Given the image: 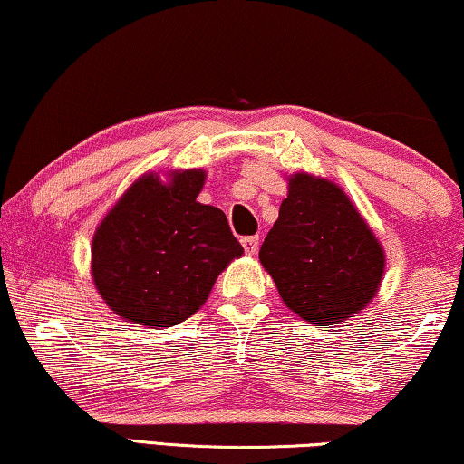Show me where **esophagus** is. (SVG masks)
Returning a JSON list of instances; mask_svg holds the SVG:
<instances>
[{"label": "esophagus", "mask_w": 464, "mask_h": 464, "mask_svg": "<svg viewBox=\"0 0 464 464\" xmlns=\"http://www.w3.org/2000/svg\"><path fill=\"white\" fill-rule=\"evenodd\" d=\"M241 244H244V250L247 256H254V254L258 252V237L256 235H252V237H244L241 239Z\"/></svg>", "instance_id": "1"}]
</instances>
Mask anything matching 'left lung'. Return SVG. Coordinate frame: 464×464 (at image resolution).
<instances>
[{"mask_svg":"<svg viewBox=\"0 0 464 464\" xmlns=\"http://www.w3.org/2000/svg\"><path fill=\"white\" fill-rule=\"evenodd\" d=\"M279 296L304 322L334 325L372 303L384 276V247L336 182L288 176V198L258 252Z\"/></svg>","mask_w":464,"mask_h":464,"instance_id":"obj_1","label":"left lung"}]
</instances>
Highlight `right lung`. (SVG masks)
I'll return each instance as SVG.
<instances>
[{
	"label": "right lung",
	"mask_w": 464,
	"mask_h": 464,
	"mask_svg": "<svg viewBox=\"0 0 464 464\" xmlns=\"http://www.w3.org/2000/svg\"><path fill=\"white\" fill-rule=\"evenodd\" d=\"M204 182L199 168L145 172L104 214L90 273L115 315L158 330L185 322L244 254L225 212L198 201Z\"/></svg>",
	"instance_id": "obj_1"
}]
</instances>
